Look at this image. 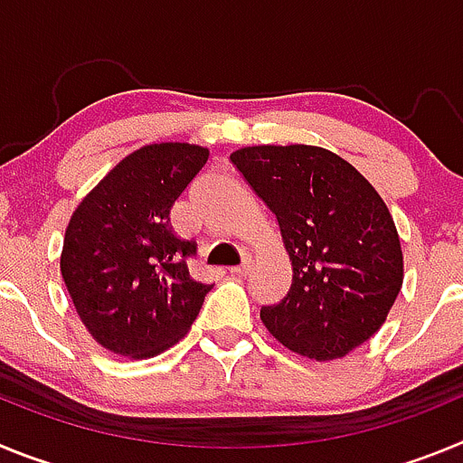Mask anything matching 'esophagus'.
<instances>
[{"instance_id":"34e87169","label":"esophagus","mask_w":463,"mask_h":463,"mask_svg":"<svg viewBox=\"0 0 463 463\" xmlns=\"http://www.w3.org/2000/svg\"><path fill=\"white\" fill-rule=\"evenodd\" d=\"M250 267H252V261L250 260H243V264H239V267L232 269V273H234V276H245V273L250 271Z\"/></svg>"}]
</instances>
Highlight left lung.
Wrapping results in <instances>:
<instances>
[{"mask_svg": "<svg viewBox=\"0 0 463 463\" xmlns=\"http://www.w3.org/2000/svg\"><path fill=\"white\" fill-rule=\"evenodd\" d=\"M232 165L276 215L292 288L261 322L292 353L345 357L383 326L403 282L394 220L366 178L317 146H252Z\"/></svg>", "mask_w": 463, "mask_h": 463, "instance_id": "8db88e82", "label": "left lung"}]
</instances>
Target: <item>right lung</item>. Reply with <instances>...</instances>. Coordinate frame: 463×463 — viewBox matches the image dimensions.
I'll list each match as a JSON object with an SVG mask.
<instances>
[{"label":"right lung","mask_w":463,"mask_h":463,"mask_svg":"<svg viewBox=\"0 0 463 463\" xmlns=\"http://www.w3.org/2000/svg\"><path fill=\"white\" fill-rule=\"evenodd\" d=\"M208 162L192 143L127 155L69 220L62 278L94 341L146 359L185 336L213 285L192 280L194 241L171 232L169 211Z\"/></svg>","instance_id":"add662e5"}]
</instances>
